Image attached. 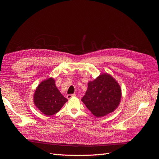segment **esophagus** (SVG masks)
I'll list each match as a JSON object with an SVG mask.
<instances>
[{"label": "esophagus", "instance_id": "34e87169", "mask_svg": "<svg viewBox=\"0 0 159 159\" xmlns=\"http://www.w3.org/2000/svg\"><path fill=\"white\" fill-rule=\"evenodd\" d=\"M75 94H69V95H68V96H67V98H68V99H71L72 98L75 97Z\"/></svg>", "mask_w": 159, "mask_h": 159}]
</instances>
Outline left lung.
Listing matches in <instances>:
<instances>
[{
    "label": "left lung",
    "mask_w": 159,
    "mask_h": 159,
    "mask_svg": "<svg viewBox=\"0 0 159 159\" xmlns=\"http://www.w3.org/2000/svg\"><path fill=\"white\" fill-rule=\"evenodd\" d=\"M121 98V89L118 83L110 75L104 74L89 81L81 101L95 116L99 117L113 112Z\"/></svg>",
    "instance_id": "8db88e82"
}]
</instances>
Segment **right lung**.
Wrapping results in <instances>:
<instances>
[{
	"mask_svg": "<svg viewBox=\"0 0 159 159\" xmlns=\"http://www.w3.org/2000/svg\"><path fill=\"white\" fill-rule=\"evenodd\" d=\"M67 101L68 99L56 88L53 78H49L41 82L34 95L35 105L47 116L58 112Z\"/></svg>",
	"mask_w": 159,
	"mask_h": 159,
	"instance_id": "obj_1",
	"label": "right lung"
}]
</instances>
